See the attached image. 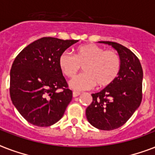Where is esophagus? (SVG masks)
<instances>
[{
    "instance_id": "1",
    "label": "esophagus",
    "mask_w": 155,
    "mask_h": 155,
    "mask_svg": "<svg viewBox=\"0 0 155 155\" xmlns=\"http://www.w3.org/2000/svg\"><path fill=\"white\" fill-rule=\"evenodd\" d=\"M80 92H76V91H73L72 92V96L73 97H76L78 96H80Z\"/></svg>"
}]
</instances>
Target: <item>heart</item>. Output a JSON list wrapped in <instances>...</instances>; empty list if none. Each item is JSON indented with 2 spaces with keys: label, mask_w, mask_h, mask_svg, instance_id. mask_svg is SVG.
<instances>
[{
  "label": "heart",
  "mask_w": 155,
  "mask_h": 155,
  "mask_svg": "<svg viewBox=\"0 0 155 155\" xmlns=\"http://www.w3.org/2000/svg\"><path fill=\"white\" fill-rule=\"evenodd\" d=\"M58 66L69 78L74 77L83 66L84 72L71 80L69 85L73 89L86 90L96 84L105 87L114 82L120 72L121 61L117 52L91 43L76 47L75 55L63 52L58 58Z\"/></svg>",
  "instance_id": "b5f03b06"
}]
</instances>
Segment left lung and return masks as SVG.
I'll return each instance as SVG.
<instances>
[{
	"instance_id": "1",
	"label": "left lung",
	"mask_w": 155,
	"mask_h": 155,
	"mask_svg": "<svg viewBox=\"0 0 155 155\" xmlns=\"http://www.w3.org/2000/svg\"><path fill=\"white\" fill-rule=\"evenodd\" d=\"M114 48L121 61L114 82L92 94V102L86 109L88 122L101 130L122 126L139 107L142 99L143 71L140 61L130 50L113 42L101 41Z\"/></svg>"
}]
</instances>
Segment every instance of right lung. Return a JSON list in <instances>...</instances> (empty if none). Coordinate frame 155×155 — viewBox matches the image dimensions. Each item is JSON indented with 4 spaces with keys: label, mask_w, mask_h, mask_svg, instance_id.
Returning a JSON list of instances; mask_svg holds the SVG:
<instances>
[{
    "label": "right lung",
    "mask_w": 155,
    "mask_h": 155,
    "mask_svg": "<svg viewBox=\"0 0 155 155\" xmlns=\"http://www.w3.org/2000/svg\"><path fill=\"white\" fill-rule=\"evenodd\" d=\"M78 40L44 37L18 54L10 71L11 101L28 122L47 127L63 117L72 99L58 58ZM58 89L62 91L58 92Z\"/></svg>",
    "instance_id": "right-lung-1"
}]
</instances>
